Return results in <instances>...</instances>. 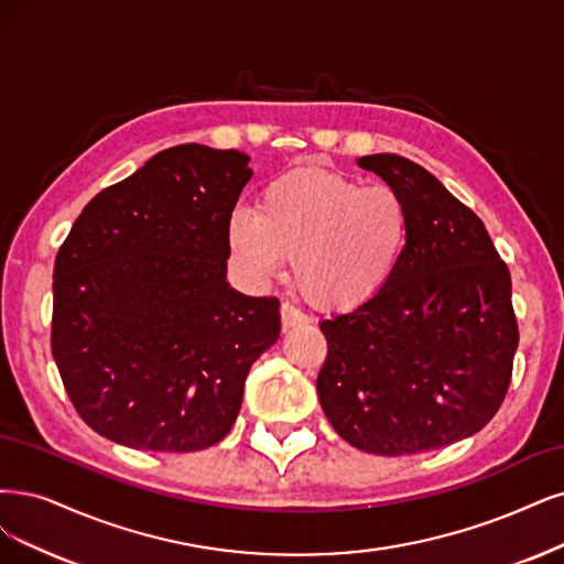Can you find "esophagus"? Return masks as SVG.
Wrapping results in <instances>:
<instances>
[{"label":"esophagus","instance_id":"1","mask_svg":"<svg viewBox=\"0 0 564 564\" xmlns=\"http://www.w3.org/2000/svg\"><path fill=\"white\" fill-rule=\"evenodd\" d=\"M304 323H308V316L302 314V311H300L297 306L288 304V302L281 304V325H283V329L297 327V325H304Z\"/></svg>","mask_w":564,"mask_h":564}]
</instances>
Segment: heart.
Listing matches in <instances>:
<instances>
[{
	"mask_svg": "<svg viewBox=\"0 0 564 564\" xmlns=\"http://www.w3.org/2000/svg\"><path fill=\"white\" fill-rule=\"evenodd\" d=\"M409 235L411 212L394 187L325 166L269 181L258 214L237 208L227 223L229 256L250 281L281 274L295 258L300 293L327 311L377 297L398 271Z\"/></svg>",
	"mask_w": 564,
	"mask_h": 564,
	"instance_id": "1",
	"label": "heart"
}]
</instances>
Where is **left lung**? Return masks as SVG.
<instances>
[{
  "instance_id": "left-lung-1",
  "label": "left lung",
  "mask_w": 564,
  "mask_h": 564,
  "mask_svg": "<svg viewBox=\"0 0 564 564\" xmlns=\"http://www.w3.org/2000/svg\"><path fill=\"white\" fill-rule=\"evenodd\" d=\"M411 212L404 258L367 304L321 323L318 400L341 440L373 455L444 448L502 406L518 348L507 262L469 206L421 164L358 160Z\"/></svg>"
}]
</instances>
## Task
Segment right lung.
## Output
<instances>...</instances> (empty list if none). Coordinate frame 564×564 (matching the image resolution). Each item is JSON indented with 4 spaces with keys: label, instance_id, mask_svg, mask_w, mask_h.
I'll list each match as a JSON object with an SVG mask.
<instances>
[{
    "label": "right lung",
    "instance_id": "right-lung-1",
    "mask_svg": "<svg viewBox=\"0 0 564 564\" xmlns=\"http://www.w3.org/2000/svg\"><path fill=\"white\" fill-rule=\"evenodd\" d=\"M248 160L202 143L160 151L95 195L57 250L53 358L80 419L116 444H218L250 365L279 339V300L225 279Z\"/></svg>",
    "mask_w": 564,
    "mask_h": 564
}]
</instances>
